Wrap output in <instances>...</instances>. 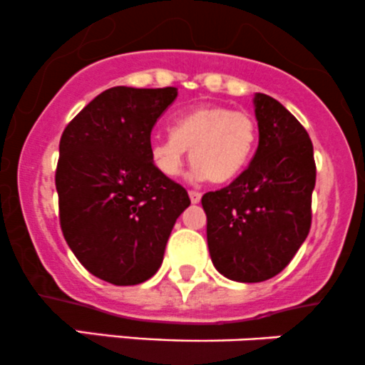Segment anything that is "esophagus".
Returning a JSON list of instances; mask_svg holds the SVG:
<instances>
[{
    "mask_svg": "<svg viewBox=\"0 0 365 365\" xmlns=\"http://www.w3.org/2000/svg\"><path fill=\"white\" fill-rule=\"evenodd\" d=\"M200 198H202V193H198V191H195V190L190 191L191 204H198V202H200Z\"/></svg>",
    "mask_w": 365,
    "mask_h": 365,
    "instance_id": "esophagus-1",
    "label": "esophagus"
}]
</instances>
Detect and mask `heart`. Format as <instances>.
<instances>
[{
	"label": "heart",
	"mask_w": 365,
	"mask_h": 365,
	"mask_svg": "<svg viewBox=\"0 0 365 365\" xmlns=\"http://www.w3.org/2000/svg\"><path fill=\"white\" fill-rule=\"evenodd\" d=\"M258 140L253 115L223 105H200L174 119L172 135L155 137L149 144L151 163L165 178L182 172L186 151L197 179L227 182L242 172Z\"/></svg>",
	"instance_id": "b5f03b06"
}]
</instances>
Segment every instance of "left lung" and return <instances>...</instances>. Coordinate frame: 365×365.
Returning <instances> with one entry per match:
<instances>
[{
	"label": "left lung",
	"instance_id": "left-lung-1",
	"mask_svg": "<svg viewBox=\"0 0 365 365\" xmlns=\"http://www.w3.org/2000/svg\"><path fill=\"white\" fill-rule=\"evenodd\" d=\"M258 149L228 186L202 197L207 244L217 272L260 283L292 262L311 228L317 182L313 142L283 105L255 95Z\"/></svg>",
	"mask_w": 365,
	"mask_h": 365
}]
</instances>
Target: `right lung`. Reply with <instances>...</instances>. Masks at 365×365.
<instances>
[{"label": "right lung", "instance_id": "obj_1", "mask_svg": "<svg viewBox=\"0 0 365 365\" xmlns=\"http://www.w3.org/2000/svg\"><path fill=\"white\" fill-rule=\"evenodd\" d=\"M178 88L118 86L89 101L59 142L56 190L70 250L93 276L130 287L163 262L175 220L191 204L149 158L151 131Z\"/></svg>", "mask_w": 365, "mask_h": 365}]
</instances>
